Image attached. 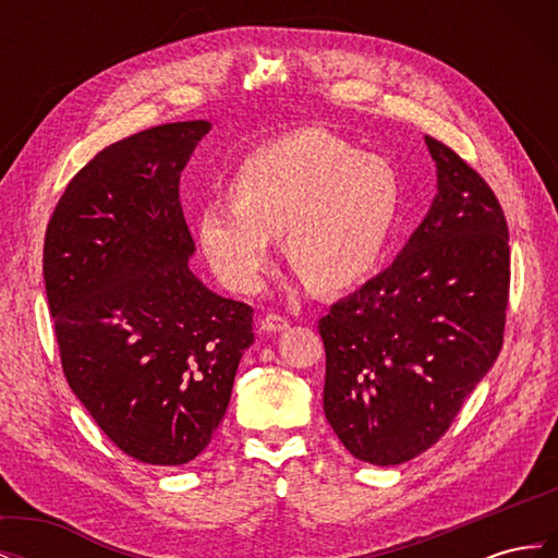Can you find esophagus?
<instances>
[{"mask_svg": "<svg viewBox=\"0 0 558 558\" xmlns=\"http://www.w3.org/2000/svg\"><path fill=\"white\" fill-rule=\"evenodd\" d=\"M289 326H291L289 318H283L279 314H267V316L260 318V330L263 332H281V330H286Z\"/></svg>", "mask_w": 558, "mask_h": 558, "instance_id": "obj_1", "label": "esophagus"}]
</instances>
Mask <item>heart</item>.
<instances>
[{
  "mask_svg": "<svg viewBox=\"0 0 558 558\" xmlns=\"http://www.w3.org/2000/svg\"><path fill=\"white\" fill-rule=\"evenodd\" d=\"M398 207L400 179L384 156L302 128L251 150L230 197L202 205L197 238L216 277L240 293L258 289L279 234L314 289L344 291L377 267Z\"/></svg>",
  "mask_w": 558,
  "mask_h": 558,
  "instance_id": "1",
  "label": "heart"
}]
</instances>
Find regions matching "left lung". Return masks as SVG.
Here are the masks:
<instances>
[{
  "label": "left lung",
  "mask_w": 558,
  "mask_h": 558,
  "mask_svg": "<svg viewBox=\"0 0 558 558\" xmlns=\"http://www.w3.org/2000/svg\"><path fill=\"white\" fill-rule=\"evenodd\" d=\"M437 195L393 265L318 320L324 412L359 461L430 449L492 369L510 293V238L488 183L426 137Z\"/></svg>",
  "instance_id": "obj_1"
}]
</instances>
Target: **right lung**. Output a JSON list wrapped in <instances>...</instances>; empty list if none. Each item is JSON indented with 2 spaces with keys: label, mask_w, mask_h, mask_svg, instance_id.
Instances as JSON below:
<instances>
[{
  "label": "right lung",
  "mask_w": 558,
  "mask_h": 558,
  "mask_svg": "<svg viewBox=\"0 0 558 558\" xmlns=\"http://www.w3.org/2000/svg\"><path fill=\"white\" fill-rule=\"evenodd\" d=\"M209 121L107 146L66 185L44 242L62 373L109 440L148 465H183L228 410L253 310L189 267L179 179Z\"/></svg>",
  "instance_id": "right-lung-1"
}]
</instances>
